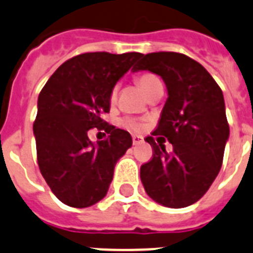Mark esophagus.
<instances>
[{
    "instance_id": "1",
    "label": "esophagus",
    "mask_w": 253,
    "mask_h": 253,
    "mask_svg": "<svg viewBox=\"0 0 253 253\" xmlns=\"http://www.w3.org/2000/svg\"><path fill=\"white\" fill-rule=\"evenodd\" d=\"M131 141H133V145L137 146V145H141L142 142H143V139H142L141 137H138V135H133V138H131Z\"/></svg>"
}]
</instances>
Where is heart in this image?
Here are the masks:
<instances>
[{
    "mask_svg": "<svg viewBox=\"0 0 253 253\" xmlns=\"http://www.w3.org/2000/svg\"><path fill=\"white\" fill-rule=\"evenodd\" d=\"M135 83L138 84V86L141 87L143 93L150 97L156 89H159V87H163L162 80H160L159 77L156 76L154 74H150V72H146V74H141L138 76L135 77ZM116 94H118V86L112 87L111 93H110V102L114 103L116 101ZM120 124L124 126V128L129 129L131 131H141L143 129V123L138 119L134 118H125L123 119Z\"/></svg>",
    "mask_w": 253,
    "mask_h": 253,
    "instance_id": "heart-1",
    "label": "heart"
}]
</instances>
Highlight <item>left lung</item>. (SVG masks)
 Returning a JSON list of instances; mask_svg holds the SVG:
<instances>
[{
    "label": "left lung",
    "instance_id": "obj_1",
    "mask_svg": "<svg viewBox=\"0 0 253 253\" xmlns=\"http://www.w3.org/2000/svg\"><path fill=\"white\" fill-rule=\"evenodd\" d=\"M131 70L159 75L168 89L158 126L145 139L152 147V158L141 166L146 193L169 208L194 204L222 166L229 138L222 90L202 64L174 51L146 54ZM164 136L172 153L165 151Z\"/></svg>",
    "mask_w": 253,
    "mask_h": 253
}]
</instances>
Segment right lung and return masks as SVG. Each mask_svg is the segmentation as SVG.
Instances as JSON below:
<instances>
[{
  "instance_id": "right-lung-1",
  "label": "right lung",
  "mask_w": 253,
  "mask_h": 253,
  "mask_svg": "<svg viewBox=\"0 0 253 253\" xmlns=\"http://www.w3.org/2000/svg\"><path fill=\"white\" fill-rule=\"evenodd\" d=\"M141 53H84L54 72L37 102L33 123L37 163L46 183L62 203L90 207L103 199L115 164L131 146L128 131L102 119L110 112V93ZM97 127L109 137L95 145L87 131Z\"/></svg>"
}]
</instances>
